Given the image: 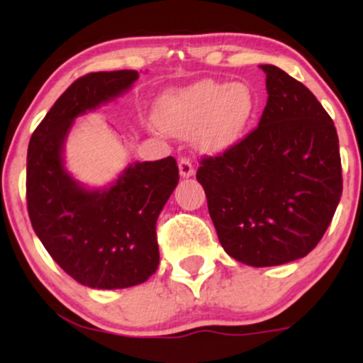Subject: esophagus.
<instances>
[{
  "instance_id": "1",
  "label": "esophagus",
  "mask_w": 363,
  "mask_h": 363,
  "mask_svg": "<svg viewBox=\"0 0 363 363\" xmlns=\"http://www.w3.org/2000/svg\"><path fill=\"white\" fill-rule=\"evenodd\" d=\"M179 174H181V177H191L194 174V165L191 164L189 158L182 157L181 160H179Z\"/></svg>"
}]
</instances>
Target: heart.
I'll list each match as a JSON object with an SVG mask.
<instances>
[{
  "label": "heart",
  "mask_w": 363,
  "mask_h": 363,
  "mask_svg": "<svg viewBox=\"0 0 363 363\" xmlns=\"http://www.w3.org/2000/svg\"><path fill=\"white\" fill-rule=\"evenodd\" d=\"M254 112V95L244 83L196 82L170 90L157 104V119L179 135L199 131V140L211 150L232 145L242 135Z\"/></svg>",
  "instance_id": "1"
}]
</instances>
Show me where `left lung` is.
<instances>
[{
    "mask_svg": "<svg viewBox=\"0 0 363 363\" xmlns=\"http://www.w3.org/2000/svg\"><path fill=\"white\" fill-rule=\"evenodd\" d=\"M261 68L268 102L257 128L196 172L225 252L256 268L307 256L343 191L333 119L301 82Z\"/></svg>",
    "mask_w": 363,
    "mask_h": 363,
    "instance_id": "left-lung-1",
    "label": "left lung"
}]
</instances>
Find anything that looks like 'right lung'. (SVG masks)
Returning <instances> with one entry per match:
<instances>
[{"label": "right lung", "mask_w": 363, "mask_h": 363, "mask_svg": "<svg viewBox=\"0 0 363 363\" xmlns=\"http://www.w3.org/2000/svg\"><path fill=\"white\" fill-rule=\"evenodd\" d=\"M138 72H97L74 80L35 128L27 152V208L51 257L90 289H128L157 272V218L179 182L174 157L136 162L106 189H85L66 172L62 147L74 118L131 89Z\"/></svg>", "instance_id": "add662e5"}]
</instances>
